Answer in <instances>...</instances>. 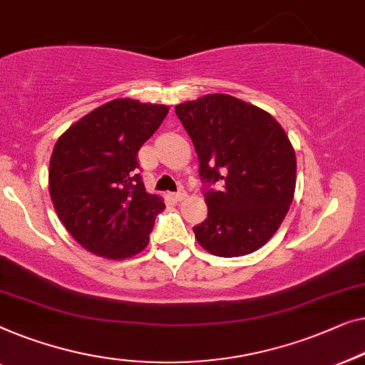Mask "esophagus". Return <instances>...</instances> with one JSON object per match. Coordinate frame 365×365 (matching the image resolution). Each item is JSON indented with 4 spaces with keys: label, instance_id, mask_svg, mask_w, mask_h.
<instances>
[{
    "label": "esophagus",
    "instance_id": "1",
    "mask_svg": "<svg viewBox=\"0 0 365 365\" xmlns=\"http://www.w3.org/2000/svg\"><path fill=\"white\" fill-rule=\"evenodd\" d=\"M172 198L175 200V202H182V200L187 198V192H185V190H178L177 193L172 195Z\"/></svg>",
    "mask_w": 365,
    "mask_h": 365
}]
</instances>
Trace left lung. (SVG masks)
<instances>
[{"label":"left lung","instance_id":"1","mask_svg":"<svg viewBox=\"0 0 365 365\" xmlns=\"http://www.w3.org/2000/svg\"><path fill=\"white\" fill-rule=\"evenodd\" d=\"M200 160L208 217L193 227L208 253L261 248L283 223L296 188V153L268 112L227 94L175 107Z\"/></svg>","mask_w":365,"mask_h":365}]
</instances>
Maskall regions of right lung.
Here are the masks:
<instances>
[{"label": "right lung", "instance_id": "obj_1", "mask_svg": "<svg viewBox=\"0 0 365 365\" xmlns=\"http://www.w3.org/2000/svg\"><path fill=\"white\" fill-rule=\"evenodd\" d=\"M167 112V106L115 99L82 117L56 142L51 200L66 230L91 253L124 259L147 246L165 203L145 192L137 157Z\"/></svg>", "mask_w": 365, "mask_h": 365}]
</instances>
